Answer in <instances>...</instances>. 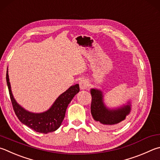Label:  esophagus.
<instances>
[{
    "label": "esophagus",
    "instance_id": "obj_1",
    "mask_svg": "<svg viewBox=\"0 0 160 160\" xmlns=\"http://www.w3.org/2000/svg\"><path fill=\"white\" fill-rule=\"evenodd\" d=\"M88 85H89V82L86 79H82L79 82L80 88L81 90L86 89L87 88H88Z\"/></svg>",
    "mask_w": 160,
    "mask_h": 160
}]
</instances>
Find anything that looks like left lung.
<instances>
[{
	"instance_id": "obj_1",
	"label": "left lung",
	"mask_w": 160,
	"mask_h": 160,
	"mask_svg": "<svg viewBox=\"0 0 160 160\" xmlns=\"http://www.w3.org/2000/svg\"><path fill=\"white\" fill-rule=\"evenodd\" d=\"M90 92L92 95L91 113L98 126L102 128H115L125 122L132 109L130 101L127 105L110 109L104 104L102 91L91 89Z\"/></svg>"
}]
</instances>
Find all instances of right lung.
Instances as JSON below:
<instances>
[{
	"label": "right lung",
	"mask_w": 160,
	"mask_h": 160,
	"mask_svg": "<svg viewBox=\"0 0 160 160\" xmlns=\"http://www.w3.org/2000/svg\"><path fill=\"white\" fill-rule=\"evenodd\" d=\"M6 81L14 111L22 123L37 132L48 133L56 131L62 124L64 119L66 108L72 98L80 91L79 85L70 87L66 92L58 97L52 106L48 110L34 113L28 111L17 103L11 91L9 75L7 70Z\"/></svg>",
	"instance_id": "1"
}]
</instances>
